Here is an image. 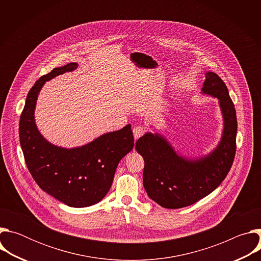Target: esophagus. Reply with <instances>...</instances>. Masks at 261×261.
<instances>
[{"mask_svg":"<svg viewBox=\"0 0 261 261\" xmlns=\"http://www.w3.org/2000/svg\"><path fill=\"white\" fill-rule=\"evenodd\" d=\"M145 133V128L141 127V126H135L133 128V135L135 139H138L139 137H141L143 134Z\"/></svg>","mask_w":261,"mask_h":261,"instance_id":"obj_1","label":"esophagus"}]
</instances>
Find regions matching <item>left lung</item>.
<instances>
[{
	"mask_svg": "<svg viewBox=\"0 0 261 261\" xmlns=\"http://www.w3.org/2000/svg\"><path fill=\"white\" fill-rule=\"evenodd\" d=\"M201 93L219 99L224 122L215 150L198 159L176 154L158 133H145L135 144L144 160L143 187L151 199L165 208L191 205L212 193L224 180L234 160L238 122L227 87L214 72L205 73Z\"/></svg>",
	"mask_w": 261,
	"mask_h": 261,
	"instance_id": "left-lung-1",
	"label": "left lung"
}]
</instances>
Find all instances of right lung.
<instances>
[{
    "label": "right lung",
    "instance_id": "add662e5",
    "mask_svg": "<svg viewBox=\"0 0 261 261\" xmlns=\"http://www.w3.org/2000/svg\"><path fill=\"white\" fill-rule=\"evenodd\" d=\"M69 63L41 76L30 90L19 120V141L30 173L39 187L72 206L93 205L107 194L119 162L134 146L131 125L105 133L83 146L65 148L48 142L37 129L34 111L45 82L77 68Z\"/></svg>",
    "mask_w": 261,
    "mask_h": 261
}]
</instances>
